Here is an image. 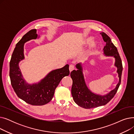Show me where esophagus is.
<instances>
[{"instance_id": "obj_1", "label": "esophagus", "mask_w": 134, "mask_h": 134, "mask_svg": "<svg viewBox=\"0 0 134 134\" xmlns=\"http://www.w3.org/2000/svg\"><path fill=\"white\" fill-rule=\"evenodd\" d=\"M75 69V67L73 65H71L69 66V71L70 72H71L72 71H73V70Z\"/></svg>"}]
</instances>
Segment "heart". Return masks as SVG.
<instances>
[{
    "label": "heart",
    "mask_w": 134,
    "mask_h": 134,
    "mask_svg": "<svg viewBox=\"0 0 134 134\" xmlns=\"http://www.w3.org/2000/svg\"><path fill=\"white\" fill-rule=\"evenodd\" d=\"M93 40V37H92V36H88V37H86V38H85L83 39V41H82V43L84 45H88L90 44L91 42H92V41ZM98 44L96 42H92V43H91V48H94L96 47H97Z\"/></svg>",
    "instance_id": "b5f03b06"
}]
</instances>
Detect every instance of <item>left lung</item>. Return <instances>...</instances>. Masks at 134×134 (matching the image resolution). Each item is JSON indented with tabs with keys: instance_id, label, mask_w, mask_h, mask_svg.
<instances>
[{
	"instance_id": "obj_1",
	"label": "left lung",
	"mask_w": 134,
	"mask_h": 134,
	"mask_svg": "<svg viewBox=\"0 0 134 134\" xmlns=\"http://www.w3.org/2000/svg\"><path fill=\"white\" fill-rule=\"evenodd\" d=\"M106 44L103 49V54L105 56H112L115 58L114 66L117 68L116 72L119 78L115 88L107 94L102 95L93 92L87 87L83 74V66L81 63L75 65L77 70L71 73L73 80L71 89L72 95L74 102L84 109H91L103 106L109 102L116 93L121 84L122 73V63L117 48L112 43L111 38L105 32H100Z\"/></svg>"
}]
</instances>
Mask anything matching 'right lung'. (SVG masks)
I'll return each mask as SVG.
<instances>
[{
    "label": "right lung",
    "instance_id": "1",
    "mask_svg": "<svg viewBox=\"0 0 134 134\" xmlns=\"http://www.w3.org/2000/svg\"><path fill=\"white\" fill-rule=\"evenodd\" d=\"M40 37L36 29L27 32L16 44L10 62V78L14 91L20 99L32 105H43L51 102L61 79L69 74V65L67 64L51 71L37 82H26L19 67V62L25 58L24 43Z\"/></svg>",
    "mask_w": 134,
    "mask_h": 134
}]
</instances>
